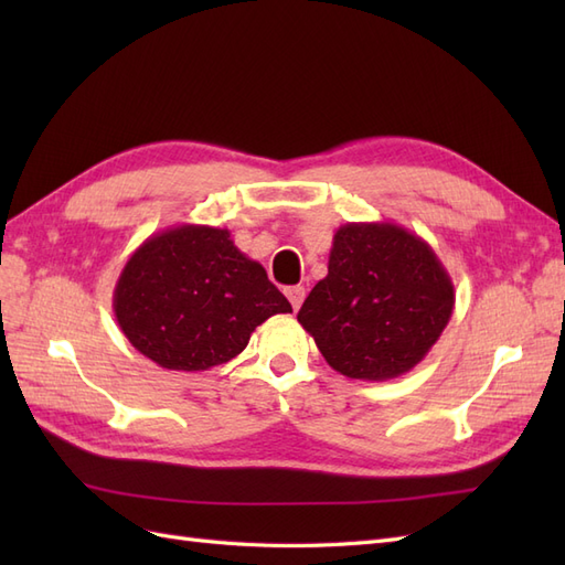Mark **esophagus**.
Returning a JSON list of instances; mask_svg holds the SVG:
<instances>
[{"instance_id": "34e87169", "label": "esophagus", "mask_w": 565, "mask_h": 565, "mask_svg": "<svg viewBox=\"0 0 565 565\" xmlns=\"http://www.w3.org/2000/svg\"><path fill=\"white\" fill-rule=\"evenodd\" d=\"M285 295H287L289 303H292V309L299 311L301 303H303V297H306V289L301 285H295V287H287Z\"/></svg>"}]
</instances>
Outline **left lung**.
Masks as SVG:
<instances>
[{
	"label": "left lung",
	"mask_w": 565,
	"mask_h": 565,
	"mask_svg": "<svg viewBox=\"0 0 565 565\" xmlns=\"http://www.w3.org/2000/svg\"><path fill=\"white\" fill-rule=\"evenodd\" d=\"M452 309L455 285L429 243L382 221L334 233L328 276L297 320L332 370L386 382L424 361Z\"/></svg>",
	"instance_id": "obj_1"
}]
</instances>
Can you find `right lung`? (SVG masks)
Returning a JSON list of instances; mask_svg holds the SVG:
<instances>
[{"mask_svg": "<svg viewBox=\"0 0 565 565\" xmlns=\"http://www.w3.org/2000/svg\"><path fill=\"white\" fill-rule=\"evenodd\" d=\"M113 311L129 344L164 370L228 363L252 332L292 306L228 228L181 224L136 249L119 273Z\"/></svg>", "mask_w": 565, "mask_h": 565, "instance_id": "1", "label": "right lung"}]
</instances>
